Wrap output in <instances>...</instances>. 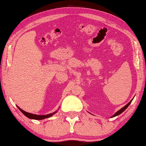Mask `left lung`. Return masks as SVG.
Wrapping results in <instances>:
<instances>
[{
    "label": "left lung",
    "mask_w": 146,
    "mask_h": 146,
    "mask_svg": "<svg viewBox=\"0 0 146 146\" xmlns=\"http://www.w3.org/2000/svg\"><path fill=\"white\" fill-rule=\"evenodd\" d=\"M132 101H130L129 102H128V103L127 105H125L123 108H122L121 110H119V111H117V112L115 114V115H114L113 116V117H115V116H118V115H120V114H121V113L123 112V111H124L125 110H126L127 108L128 107V106H129V105L130 104L131 102H132Z\"/></svg>",
    "instance_id": "8db88e82"
}]
</instances>
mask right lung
Segmentation results:
<instances>
[{"label": "right lung", "mask_w": 146, "mask_h": 146, "mask_svg": "<svg viewBox=\"0 0 146 146\" xmlns=\"http://www.w3.org/2000/svg\"><path fill=\"white\" fill-rule=\"evenodd\" d=\"M17 107H18V109L21 111L23 114V115H25L27 117H28V118L33 119H38V120H40V119L49 118V117H50L51 116H52V115H54V114H55L56 113V112H54L53 113L48 114V115H34V114H31V113H30L26 112V111L22 110L21 108H19L18 106H17Z\"/></svg>", "instance_id": "right-lung-1"}]
</instances>
